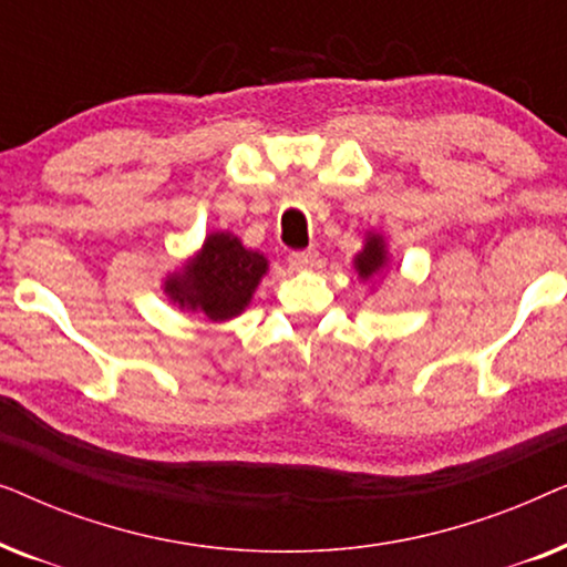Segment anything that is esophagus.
<instances>
[{
	"label": "esophagus",
	"instance_id": "esophagus-1",
	"mask_svg": "<svg viewBox=\"0 0 567 567\" xmlns=\"http://www.w3.org/2000/svg\"><path fill=\"white\" fill-rule=\"evenodd\" d=\"M315 260H317V252L315 250H299V252H291L289 255V266L297 268V270L312 268Z\"/></svg>",
	"mask_w": 567,
	"mask_h": 567
}]
</instances>
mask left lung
<instances>
[{
    "label": "left lung",
    "instance_id": "obj_1",
    "mask_svg": "<svg viewBox=\"0 0 567 567\" xmlns=\"http://www.w3.org/2000/svg\"><path fill=\"white\" fill-rule=\"evenodd\" d=\"M355 270H359L361 278H369L374 276L379 268L386 262V250H384V239L379 235H369L367 239V247L355 255Z\"/></svg>",
    "mask_w": 567,
    "mask_h": 567
}]
</instances>
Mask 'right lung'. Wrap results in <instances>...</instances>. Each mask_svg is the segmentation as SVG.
Returning <instances> with one entry per match:
<instances>
[{
  "mask_svg": "<svg viewBox=\"0 0 567 567\" xmlns=\"http://www.w3.org/2000/svg\"><path fill=\"white\" fill-rule=\"evenodd\" d=\"M266 270L268 260L260 252L245 250L229 231H216L181 274L167 278L165 291L183 309L204 312L208 320H231L250 305Z\"/></svg>",
  "mask_w": 567,
  "mask_h": 567,
  "instance_id": "1",
  "label": "right lung"
}]
</instances>
